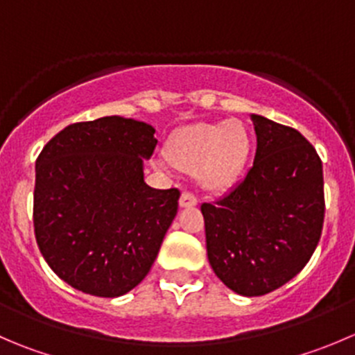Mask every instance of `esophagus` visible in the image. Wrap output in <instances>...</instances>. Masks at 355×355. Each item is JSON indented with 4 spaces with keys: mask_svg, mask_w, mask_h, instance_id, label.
<instances>
[{
    "mask_svg": "<svg viewBox=\"0 0 355 355\" xmlns=\"http://www.w3.org/2000/svg\"><path fill=\"white\" fill-rule=\"evenodd\" d=\"M196 205H198V199H196V196L191 194V192H184V194L180 196V199H178V206H180V208H191V206Z\"/></svg>",
    "mask_w": 355,
    "mask_h": 355,
    "instance_id": "34e87169",
    "label": "esophagus"
}]
</instances>
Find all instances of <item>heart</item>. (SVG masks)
I'll use <instances>...</instances> for the list:
<instances>
[{"label":"heart","mask_w":355,"mask_h":355,"mask_svg":"<svg viewBox=\"0 0 355 355\" xmlns=\"http://www.w3.org/2000/svg\"><path fill=\"white\" fill-rule=\"evenodd\" d=\"M168 159L153 161L157 170L171 164L196 171L205 191L223 192L236 185L246 170L251 154V135L246 125L236 119L220 123H194L182 128L168 144Z\"/></svg>","instance_id":"1"}]
</instances>
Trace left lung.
I'll return each instance as SVG.
<instances>
[{
    "label": "left lung",
    "mask_w": 355,
    "mask_h": 355,
    "mask_svg": "<svg viewBox=\"0 0 355 355\" xmlns=\"http://www.w3.org/2000/svg\"><path fill=\"white\" fill-rule=\"evenodd\" d=\"M253 166L216 202H202L213 272L234 293L260 297L311 260L324 222L322 163L304 135L251 114Z\"/></svg>",
    "instance_id": "8db88e82"
}]
</instances>
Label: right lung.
<instances>
[{"instance_id":"right-lung-1","label":"right lung","mask_w":355,"mask_h":355,"mask_svg":"<svg viewBox=\"0 0 355 355\" xmlns=\"http://www.w3.org/2000/svg\"><path fill=\"white\" fill-rule=\"evenodd\" d=\"M156 128L121 116L74 123L36 161L34 234L62 281L86 295L116 298L153 267L178 209L177 189H153L144 159Z\"/></svg>"}]
</instances>
